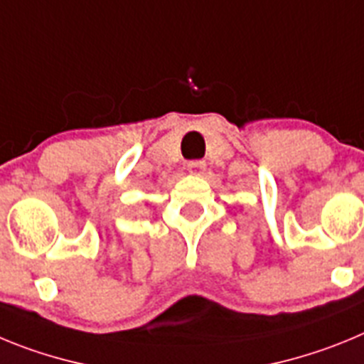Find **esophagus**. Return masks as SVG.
<instances>
[{
  "label": "esophagus",
  "mask_w": 364,
  "mask_h": 364,
  "mask_svg": "<svg viewBox=\"0 0 364 364\" xmlns=\"http://www.w3.org/2000/svg\"><path fill=\"white\" fill-rule=\"evenodd\" d=\"M188 171L191 173V175H204L205 171V162H202V160H193V162L188 164Z\"/></svg>",
  "instance_id": "obj_1"
}]
</instances>
